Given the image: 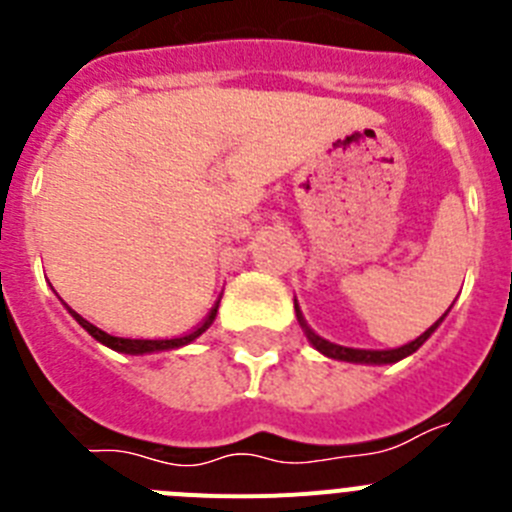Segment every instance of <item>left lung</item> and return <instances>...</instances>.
Masks as SVG:
<instances>
[{
    "instance_id": "obj_1",
    "label": "left lung",
    "mask_w": 512,
    "mask_h": 512,
    "mask_svg": "<svg viewBox=\"0 0 512 512\" xmlns=\"http://www.w3.org/2000/svg\"><path fill=\"white\" fill-rule=\"evenodd\" d=\"M295 312H297V323H300L302 330H305L307 341L312 343V348H318L320 354L328 356V359L348 361V364H369V366L397 364V361H402V359H405V356L415 354V351H418V348L423 346V343L428 341V338H431L433 333H436V328L443 323V318L449 315V310L443 312L441 318H438L436 323L431 325V328L425 330V333H420V336L415 338V341L405 343V346L382 348V351H379V348H348V346H341V343L325 341L323 336H318V333H315V330H312L310 325H307V320H305V315H302V310H300V305H297V300H295Z\"/></svg>"
}]
</instances>
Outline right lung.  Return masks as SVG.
<instances>
[{
	"instance_id": "obj_1",
	"label": "right lung",
	"mask_w": 512,
	"mask_h": 512,
	"mask_svg": "<svg viewBox=\"0 0 512 512\" xmlns=\"http://www.w3.org/2000/svg\"><path fill=\"white\" fill-rule=\"evenodd\" d=\"M220 305V302H217ZM217 305L212 307L210 315L205 318V323L200 325V328H194L192 333H187V336L182 338H166V341H140V338H120V336H112V333H104L102 328H97L94 323H89L87 318H81L79 312L71 310V318L76 320V323L81 325V328L87 330L89 336L94 338V341H99L102 346L112 348V351H120V354H130V356H143V354H158V351H174V348H182V346H189L192 341H197V338L205 333L207 328H210L212 323H215V315H217Z\"/></svg>"
}]
</instances>
